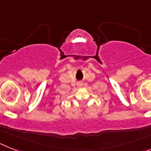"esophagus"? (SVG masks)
Masks as SVG:
<instances>
[{
    "instance_id": "34e87169",
    "label": "esophagus",
    "mask_w": 151,
    "mask_h": 151,
    "mask_svg": "<svg viewBox=\"0 0 151 151\" xmlns=\"http://www.w3.org/2000/svg\"><path fill=\"white\" fill-rule=\"evenodd\" d=\"M77 85L78 87H81V86H83V83H82V82H79V83H77Z\"/></svg>"
}]
</instances>
